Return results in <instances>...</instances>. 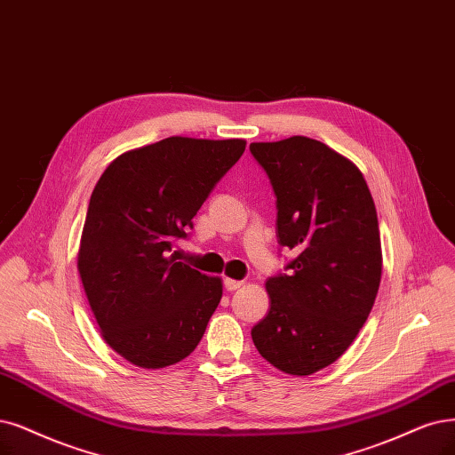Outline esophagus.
Segmentation results:
<instances>
[{
	"mask_svg": "<svg viewBox=\"0 0 455 455\" xmlns=\"http://www.w3.org/2000/svg\"><path fill=\"white\" fill-rule=\"evenodd\" d=\"M240 287H243V281H236V279H230V277H227L225 279V289L227 291H238Z\"/></svg>",
	"mask_w": 455,
	"mask_h": 455,
	"instance_id": "obj_1",
	"label": "esophagus"
}]
</instances>
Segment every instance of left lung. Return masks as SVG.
<instances>
[{"label": "left lung", "mask_w": 455, "mask_h": 455, "mask_svg": "<svg viewBox=\"0 0 455 455\" xmlns=\"http://www.w3.org/2000/svg\"><path fill=\"white\" fill-rule=\"evenodd\" d=\"M270 178L277 242L298 257L266 281L270 311L251 330L260 356L306 377L338 360L375 304L382 275L379 219L358 166L326 144L253 142Z\"/></svg>", "instance_id": "1"}]
</instances>
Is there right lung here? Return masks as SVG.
Wrapping results in <instances>:
<instances>
[{
    "mask_svg": "<svg viewBox=\"0 0 455 455\" xmlns=\"http://www.w3.org/2000/svg\"><path fill=\"white\" fill-rule=\"evenodd\" d=\"M245 140L171 137L116 157L84 223L78 274L103 339L144 369L188 358L223 296L219 277L176 260L193 217Z\"/></svg>",
    "mask_w": 455,
    "mask_h": 455,
    "instance_id": "1",
    "label": "right lung"
}]
</instances>
